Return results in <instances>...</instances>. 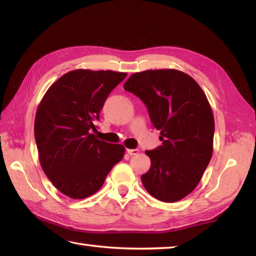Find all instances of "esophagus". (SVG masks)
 Returning a JSON list of instances; mask_svg holds the SVG:
<instances>
[{
  "instance_id": "1",
  "label": "esophagus",
  "mask_w": 256,
  "mask_h": 256,
  "mask_svg": "<svg viewBox=\"0 0 256 256\" xmlns=\"http://www.w3.org/2000/svg\"><path fill=\"white\" fill-rule=\"evenodd\" d=\"M126 152H128V155H131V156H133V155H136V154H138V150H130V148H128L126 150Z\"/></svg>"
}]
</instances>
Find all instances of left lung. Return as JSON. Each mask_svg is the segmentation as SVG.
<instances>
[{"label": "left lung", "mask_w": 256, "mask_h": 256, "mask_svg": "<svg viewBox=\"0 0 256 256\" xmlns=\"http://www.w3.org/2000/svg\"><path fill=\"white\" fill-rule=\"evenodd\" d=\"M148 106L162 144L146 150L150 170L140 179L154 198L176 202L197 187L214 152V118L204 92L176 69L135 72L124 84Z\"/></svg>", "instance_id": "obj_1"}]
</instances>
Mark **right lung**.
I'll list each match as a JSON object with an SVG mask.
<instances>
[{
  "instance_id": "1",
  "label": "right lung",
  "mask_w": 256,
  "mask_h": 256,
  "mask_svg": "<svg viewBox=\"0 0 256 256\" xmlns=\"http://www.w3.org/2000/svg\"><path fill=\"white\" fill-rule=\"evenodd\" d=\"M128 74L72 70L55 81L37 108L34 133L42 170L59 192L72 199L99 190L124 146L91 134L108 96Z\"/></svg>"
}]
</instances>
